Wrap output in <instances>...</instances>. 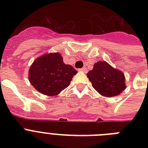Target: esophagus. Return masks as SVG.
<instances>
[{"mask_svg": "<svg viewBox=\"0 0 148 148\" xmlns=\"http://www.w3.org/2000/svg\"><path fill=\"white\" fill-rule=\"evenodd\" d=\"M79 71H83V72L88 71V70H87V68H86V67H83V68H81V69H79Z\"/></svg>", "mask_w": 148, "mask_h": 148, "instance_id": "1", "label": "esophagus"}]
</instances>
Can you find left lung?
I'll use <instances>...</instances> for the list:
<instances>
[{
	"instance_id": "left-lung-1",
	"label": "left lung",
	"mask_w": 148,
	"mask_h": 148,
	"mask_svg": "<svg viewBox=\"0 0 148 148\" xmlns=\"http://www.w3.org/2000/svg\"><path fill=\"white\" fill-rule=\"evenodd\" d=\"M87 75L93 88L104 97L117 96L126 88L124 74L105 61H97Z\"/></svg>"
}]
</instances>
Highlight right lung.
<instances>
[{"label": "right lung", "mask_w": 148, "mask_h": 148, "mask_svg": "<svg viewBox=\"0 0 148 148\" xmlns=\"http://www.w3.org/2000/svg\"><path fill=\"white\" fill-rule=\"evenodd\" d=\"M77 73L74 67L65 64L59 52L46 53L36 59L29 70L30 83L43 95L55 96L67 88Z\"/></svg>", "instance_id": "1"}]
</instances>
